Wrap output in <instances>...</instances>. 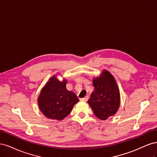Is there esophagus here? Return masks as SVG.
Masks as SVG:
<instances>
[{"instance_id":"esophagus-1","label":"esophagus","mask_w":157,"mask_h":157,"mask_svg":"<svg viewBox=\"0 0 157 157\" xmlns=\"http://www.w3.org/2000/svg\"><path fill=\"white\" fill-rule=\"evenodd\" d=\"M88 98H89L88 96H86V97L84 98L80 99V100L82 101H87L88 100Z\"/></svg>"}]
</instances>
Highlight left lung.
I'll return each instance as SVG.
<instances>
[{"label":"left lung","instance_id":"left-lung-1","mask_svg":"<svg viewBox=\"0 0 157 157\" xmlns=\"http://www.w3.org/2000/svg\"><path fill=\"white\" fill-rule=\"evenodd\" d=\"M94 86L88 103L94 115L101 120L114 116L121 104V94L115 77L107 70L92 79Z\"/></svg>","mask_w":157,"mask_h":157}]
</instances>
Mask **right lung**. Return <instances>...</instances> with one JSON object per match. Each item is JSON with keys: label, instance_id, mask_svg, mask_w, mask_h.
<instances>
[{"label": "right lung", "instance_id": "right-lung-1", "mask_svg": "<svg viewBox=\"0 0 157 157\" xmlns=\"http://www.w3.org/2000/svg\"><path fill=\"white\" fill-rule=\"evenodd\" d=\"M67 82L65 78L60 81L54 75L41 89L38 105L42 113L50 119L63 120L79 101L75 94L66 88Z\"/></svg>", "mask_w": 157, "mask_h": 157}]
</instances>
